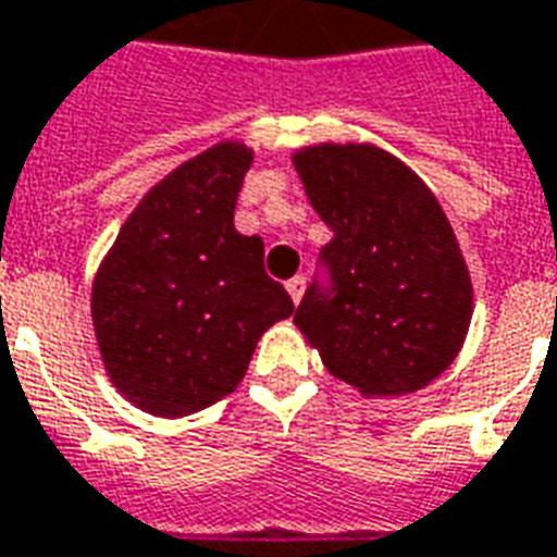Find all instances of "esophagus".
<instances>
[{"instance_id":"34e87169","label":"esophagus","mask_w":557,"mask_h":557,"mask_svg":"<svg viewBox=\"0 0 557 557\" xmlns=\"http://www.w3.org/2000/svg\"><path fill=\"white\" fill-rule=\"evenodd\" d=\"M287 294H290V299L299 306V299L306 294V275H294V278L287 282Z\"/></svg>"}]
</instances>
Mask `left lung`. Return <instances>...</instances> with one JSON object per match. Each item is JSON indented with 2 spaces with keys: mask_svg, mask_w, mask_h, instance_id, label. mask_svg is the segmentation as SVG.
Wrapping results in <instances>:
<instances>
[{
  "mask_svg": "<svg viewBox=\"0 0 557 557\" xmlns=\"http://www.w3.org/2000/svg\"><path fill=\"white\" fill-rule=\"evenodd\" d=\"M308 201L332 228L294 323L332 376L362 395H409L460 352L472 278L436 195L373 145L294 153Z\"/></svg>",
  "mask_w": 557,
  "mask_h": 557,
  "instance_id": "1",
  "label": "left lung"
}]
</instances>
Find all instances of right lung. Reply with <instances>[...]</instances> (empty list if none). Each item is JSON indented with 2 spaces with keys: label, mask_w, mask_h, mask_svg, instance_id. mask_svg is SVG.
Returning <instances> with one entry per match:
<instances>
[{
  "label": "right lung",
  "mask_w": 557,
  "mask_h": 557,
  "mask_svg": "<svg viewBox=\"0 0 557 557\" xmlns=\"http://www.w3.org/2000/svg\"><path fill=\"white\" fill-rule=\"evenodd\" d=\"M251 150L219 141L153 186L117 234L91 290L109 380L129 404L181 418L231 395L255 344L294 314L263 270V239L234 228Z\"/></svg>",
  "instance_id": "obj_1"
}]
</instances>
